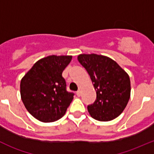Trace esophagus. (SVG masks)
Segmentation results:
<instances>
[{
	"label": "esophagus",
	"instance_id": "1",
	"mask_svg": "<svg viewBox=\"0 0 154 154\" xmlns=\"http://www.w3.org/2000/svg\"><path fill=\"white\" fill-rule=\"evenodd\" d=\"M76 94H77V95L78 96V97H80V96H81V94H82V91L81 90H78V91L76 92Z\"/></svg>",
	"mask_w": 154,
	"mask_h": 154
}]
</instances>
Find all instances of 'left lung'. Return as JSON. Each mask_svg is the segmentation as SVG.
I'll return each mask as SVG.
<instances>
[{
    "instance_id": "left-lung-1",
    "label": "left lung",
    "mask_w": 154,
    "mask_h": 154,
    "mask_svg": "<svg viewBox=\"0 0 154 154\" xmlns=\"http://www.w3.org/2000/svg\"><path fill=\"white\" fill-rule=\"evenodd\" d=\"M78 61L89 74L97 97L87 109L90 116L100 122L117 118L125 109L130 97L128 74L109 57L97 54H80Z\"/></svg>"
}]
</instances>
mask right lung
<instances>
[{
  "mask_svg": "<svg viewBox=\"0 0 154 154\" xmlns=\"http://www.w3.org/2000/svg\"><path fill=\"white\" fill-rule=\"evenodd\" d=\"M71 56H49L37 61L21 81V97L27 111L38 121L61 119L74 98L66 88L63 71Z\"/></svg>",
  "mask_w": 154,
  "mask_h": 154,
  "instance_id": "right-lung-1",
  "label": "right lung"
}]
</instances>
